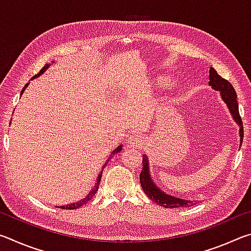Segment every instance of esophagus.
Segmentation results:
<instances>
[{
  "label": "esophagus",
  "mask_w": 251,
  "mask_h": 251,
  "mask_svg": "<svg viewBox=\"0 0 251 251\" xmlns=\"http://www.w3.org/2000/svg\"><path fill=\"white\" fill-rule=\"evenodd\" d=\"M144 144V137L142 135L134 134L131 135L128 138V142H127V145L128 147H139Z\"/></svg>",
  "instance_id": "esophagus-1"
}]
</instances>
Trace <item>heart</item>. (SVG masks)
Segmentation results:
<instances>
[{
	"mask_svg": "<svg viewBox=\"0 0 251 251\" xmlns=\"http://www.w3.org/2000/svg\"><path fill=\"white\" fill-rule=\"evenodd\" d=\"M164 83H166V79H164V78L158 79V84H164Z\"/></svg>",
	"mask_w": 251,
	"mask_h": 251,
	"instance_id": "b5f03b06",
	"label": "heart"
}]
</instances>
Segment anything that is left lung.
Listing matches in <instances>:
<instances>
[{
    "label": "left lung",
    "instance_id": "8db88e82",
    "mask_svg": "<svg viewBox=\"0 0 251 251\" xmlns=\"http://www.w3.org/2000/svg\"><path fill=\"white\" fill-rule=\"evenodd\" d=\"M209 85L212 90L219 91L222 100L226 103L233 121H235V123H237L238 126H239V137L241 146L244 139V126L243 121H241V117L239 115V108H238L237 94L235 88L232 87V85L229 83L227 79H225L222 76L218 75L217 72L215 71V69H212V67H210L209 70ZM139 180H141V185L144 193H145L152 201L159 206H163L165 208H180L193 206L194 203L196 202L193 201H187V199L178 198L164 193L163 190L155 184V181L151 179L150 173V163H148V158L146 155H143V169L141 176H139Z\"/></svg>",
    "mask_w": 251,
    "mask_h": 251
}]
</instances>
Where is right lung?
<instances>
[{
    "instance_id": "1",
    "label": "right lung",
    "mask_w": 251,
    "mask_h": 251,
    "mask_svg": "<svg viewBox=\"0 0 251 251\" xmlns=\"http://www.w3.org/2000/svg\"><path fill=\"white\" fill-rule=\"evenodd\" d=\"M52 63H54V61H52ZM49 66H50V64H45V66L43 67V69L41 70V72L39 74H36L35 76H33V77L31 78V79H35L36 77H39V76H41L42 74L44 73V72L49 69ZM28 84L29 83H27L26 85H25V86L23 87V90H22V92H21V95L23 94L24 93V91H25V88H26L27 86H28ZM122 148H123V145H120L118 146L117 148H115V150L113 151V152L112 154H110V156L112 155H114V154H117V152H120L121 151H122ZM110 159V158H109ZM109 159H107V161L109 160ZM106 165V164H105ZM105 165L103 166V171H104V167H105ZM101 174H103V172L100 171V173L99 174V176H97V179H96V184H95V186L93 187V189L91 190L90 193H88L87 195H86V197L85 198H83V199H80V201H76V202H72V203H70V205H66V206H59V207H57V208H62V209H78L79 207H82L83 205H85V203H87L88 201H91V199L95 196V194H96V192H97V189H99V186H100V179H101Z\"/></svg>"
}]
</instances>
